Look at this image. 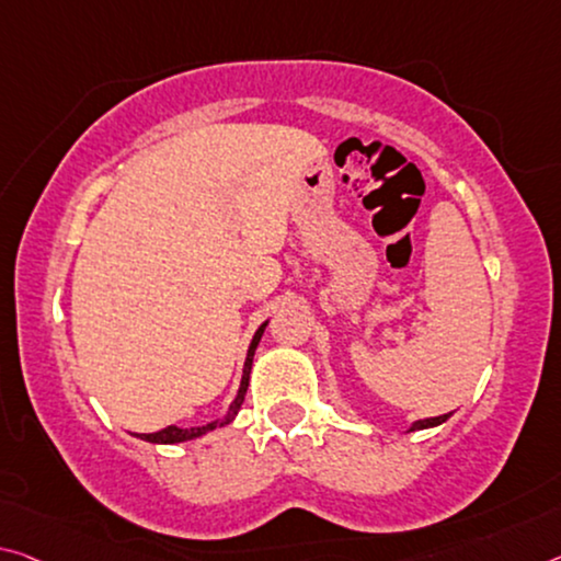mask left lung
Returning <instances> with one entry per match:
<instances>
[{
  "label": "left lung",
  "instance_id": "left-lung-1",
  "mask_svg": "<svg viewBox=\"0 0 561 561\" xmlns=\"http://www.w3.org/2000/svg\"><path fill=\"white\" fill-rule=\"evenodd\" d=\"M451 414V412H449ZM449 414H442V416H430V420H420L409 426V432H416V430H430V426H439L442 422L449 420Z\"/></svg>",
  "mask_w": 561,
  "mask_h": 561
}]
</instances>
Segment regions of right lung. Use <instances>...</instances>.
Here are the masks:
<instances>
[{"instance_id":"right-lung-1","label":"right lung","mask_w":561,"mask_h":561,"mask_svg":"<svg viewBox=\"0 0 561 561\" xmlns=\"http://www.w3.org/2000/svg\"><path fill=\"white\" fill-rule=\"evenodd\" d=\"M266 329V322L256 329L254 336H252V344H249V352H247V362H244V371H242V385H239V392L234 397V402L229 404V412L225 414V420H217V422H209V424H202V426H186V430H182V426H167V430L162 432H154V434H141L139 439L145 442H152V444H180V442H190V439H197L202 437V434H207L211 430H217V426H225L229 424L237 416L239 407H242L244 402V394H247V387H249V371H252V359H254V350L256 344H260L262 334Z\"/></svg>"}]
</instances>
